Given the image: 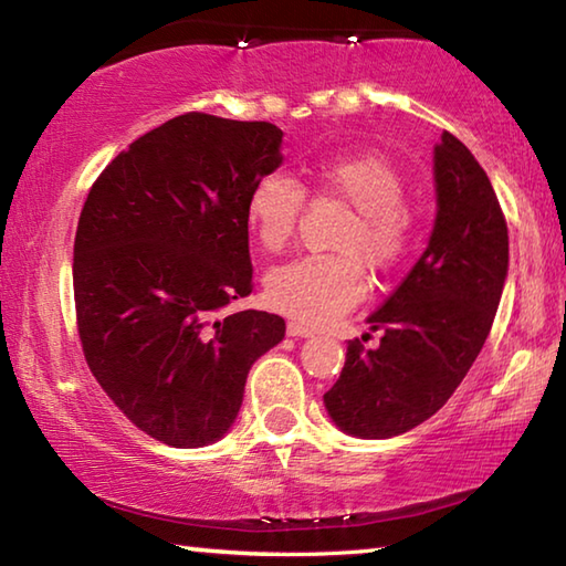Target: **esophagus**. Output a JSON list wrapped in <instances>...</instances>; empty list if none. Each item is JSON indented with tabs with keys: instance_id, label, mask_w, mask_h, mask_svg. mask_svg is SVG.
<instances>
[{
	"instance_id": "34e87169",
	"label": "esophagus",
	"mask_w": 566,
	"mask_h": 566,
	"mask_svg": "<svg viewBox=\"0 0 566 566\" xmlns=\"http://www.w3.org/2000/svg\"><path fill=\"white\" fill-rule=\"evenodd\" d=\"M286 334H290V337H312L314 329L304 327V324H300V322H290L286 324Z\"/></svg>"
}]
</instances>
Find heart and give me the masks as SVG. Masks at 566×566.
Instances as JSON below:
<instances>
[{
    "mask_svg": "<svg viewBox=\"0 0 566 566\" xmlns=\"http://www.w3.org/2000/svg\"><path fill=\"white\" fill-rule=\"evenodd\" d=\"M310 175L319 191L354 209V219L337 242L344 254H306L274 266L266 274L264 290L276 312L319 327L364 300L367 276L361 260L377 272H391L405 260L411 242V214L405 207V177L375 151L324 157L314 161ZM302 207L300 181L272 171L249 189L247 224L266 252H280L294 234Z\"/></svg>",
    "mask_w": 566,
    "mask_h": 566,
    "instance_id": "obj_1",
    "label": "heart"
}]
</instances>
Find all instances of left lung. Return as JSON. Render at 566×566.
Wrapping results in <instances>:
<instances>
[{
	"mask_svg": "<svg viewBox=\"0 0 566 566\" xmlns=\"http://www.w3.org/2000/svg\"><path fill=\"white\" fill-rule=\"evenodd\" d=\"M434 189L424 254L367 319L381 332L379 347L349 342L337 385L324 395L332 421L352 437L389 439L437 415L492 329L510 237L490 177L449 132L434 147Z\"/></svg>",
	"mask_w": 566,
	"mask_h": 566,
	"instance_id": "left-lung-1",
	"label": "left lung"
}]
</instances>
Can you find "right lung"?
Segmentation results:
<instances>
[{
  "instance_id": "obj_1",
  "label": "right lung",
  "mask_w": 566,
  "mask_h": 566,
  "mask_svg": "<svg viewBox=\"0 0 566 566\" xmlns=\"http://www.w3.org/2000/svg\"><path fill=\"white\" fill-rule=\"evenodd\" d=\"M284 132L189 112L114 157L74 237L76 327L92 375L132 424L179 449L232 429L252 364L284 319L252 292L247 197L282 165Z\"/></svg>"
}]
</instances>
